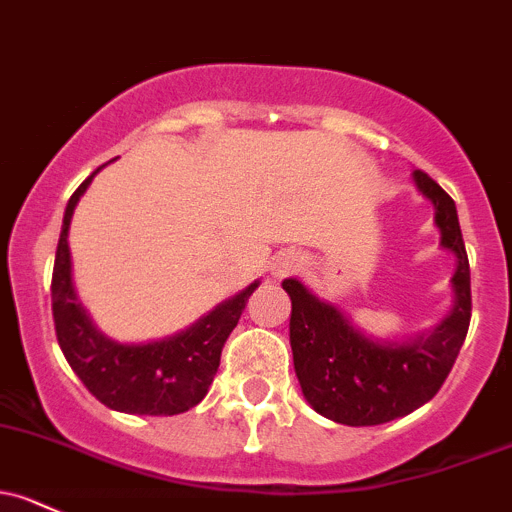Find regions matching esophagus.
Here are the masks:
<instances>
[{
	"instance_id": "esophagus-1",
	"label": "esophagus",
	"mask_w": 512,
	"mask_h": 512,
	"mask_svg": "<svg viewBox=\"0 0 512 512\" xmlns=\"http://www.w3.org/2000/svg\"><path fill=\"white\" fill-rule=\"evenodd\" d=\"M299 267H301V255H299V252H282V255L274 257L272 274H274V277H287V274L297 272Z\"/></svg>"
}]
</instances>
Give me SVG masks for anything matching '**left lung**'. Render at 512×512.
Listing matches in <instances>:
<instances>
[{"instance_id": "1", "label": "left lung", "mask_w": 512, "mask_h": 512, "mask_svg": "<svg viewBox=\"0 0 512 512\" xmlns=\"http://www.w3.org/2000/svg\"><path fill=\"white\" fill-rule=\"evenodd\" d=\"M417 191L434 206L441 247L456 257L454 306L432 331L407 341L360 331L346 311L316 297L299 279H284L292 299L289 343L306 402L348 427H373L427 405L454 368L471 321V270L456 203L424 171L412 174Z\"/></svg>"}]
</instances>
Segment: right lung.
Segmentation results:
<instances>
[{
	"mask_svg": "<svg viewBox=\"0 0 512 512\" xmlns=\"http://www.w3.org/2000/svg\"><path fill=\"white\" fill-rule=\"evenodd\" d=\"M98 171L75 188L63 213L51 279V309L58 346L73 373L110 410L149 417L188 412L208 395L225 341L238 326L242 309L260 282H252L235 297L220 301L196 324L174 336L149 343H120L105 336L75 294L68 247L73 211Z\"/></svg>",
	"mask_w": 512,
	"mask_h": 512,
	"instance_id": "obj_1",
	"label": "right lung"
}]
</instances>
